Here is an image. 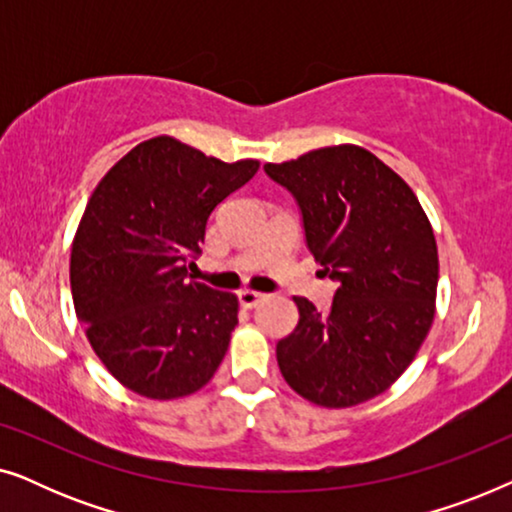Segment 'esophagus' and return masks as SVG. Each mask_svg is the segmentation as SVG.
<instances>
[{"label":"esophagus","instance_id":"esophagus-1","mask_svg":"<svg viewBox=\"0 0 512 512\" xmlns=\"http://www.w3.org/2000/svg\"><path fill=\"white\" fill-rule=\"evenodd\" d=\"M265 300V293H261V291H251V289H244V291H240V303L244 305V307H256L258 303H263Z\"/></svg>","mask_w":512,"mask_h":512}]
</instances>
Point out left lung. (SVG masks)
<instances>
[{"label":"left lung","instance_id":"8db88e82","mask_svg":"<svg viewBox=\"0 0 512 512\" xmlns=\"http://www.w3.org/2000/svg\"><path fill=\"white\" fill-rule=\"evenodd\" d=\"M265 174L296 198L307 249L338 282L333 305L307 298L298 326L277 342L289 387L321 408H352L387 391L431 331L438 247L412 188L356 144L268 163Z\"/></svg>","mask_w":512,"mask_h":512}]
</instances>
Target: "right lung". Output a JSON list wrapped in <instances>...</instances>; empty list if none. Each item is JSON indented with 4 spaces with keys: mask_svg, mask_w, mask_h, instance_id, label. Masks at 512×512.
Listing matches in <instances>:
<instances>
[{
    "mask_svg": "<svg viewBox=\"0 0 512 512\" xmlns=\"http://www.w3.org/2000/svg\"><path fill=\"white\" fill-rule=\"evenodd\" d=\"M258 160L223 163L179 139L137 144L90 195L69 282L93 352L123 387L153 401L212 380L237 326V296L188 275L209 214Z\"/></svg>",
    "mask_w": 512,
    "mask_h": 512,
    "instance_id": "obj_1",
    "label": "right lung"
}]
</instances>
